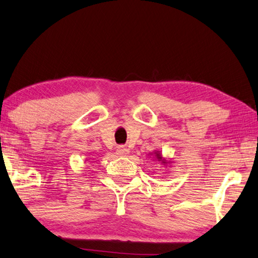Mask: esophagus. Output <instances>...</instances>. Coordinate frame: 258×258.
<instances>
[{
    "label": "esophagus",
    "mask_w": 258,
    "mask_h": 258,
    "mask_svg": "<svg viewBox=\"0 0 258 258\" xmlns=\"http://www.w3.org/2000/svg\"><path fill=\"white\" fill-rule=\"evenodd\" d=\"M130 153L128 148L125 147V146H118L117 147V154L119 156H126Z\"/></svg>",
    "instance_id": "esophagus-1"
}]
</instances>
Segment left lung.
<instances>
[{
	"mask_svg": "<svg viewBox=\"0 0 258 258\" xmlns=\"http://www.w3.org/2000/svg\"><path fill=\"white\" fill-rule=\"evenodd\" d=\"M155 159H156L157 161H161V162L164 163V164L167 163V161L164 160V159H162V156H161V154H160L159 152H155Z\"/></svg>",
	"mask_w": 258,
	"mask_h": 258,
	"instance_id": "obj_1",
	"label": "left lung"
}]
</instances>
